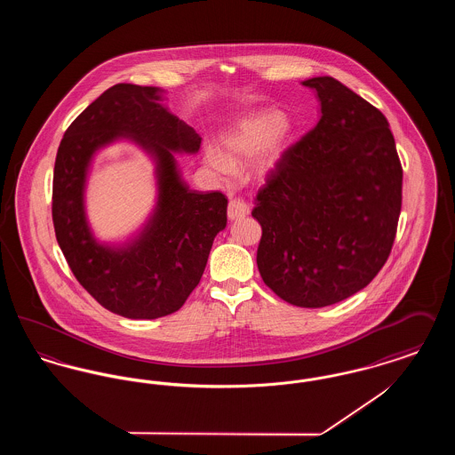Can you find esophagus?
<instances>
[{"label": "esophagus", "mask_w": 455, "mask_h": 455, "mask_svg": "<svg viewBox=\"0 0 455 455\" xmlns=\"http://www.w3.org/2000/svg\"><path fill=\"white\" fill-rule=\"evenodd\" d=\"M251 213L249 210V204L242 199H232L228 203V218L230 220H242V218L247 217Z\"/></svg>", "instance_id": "esophagus-1"}]
</instances>
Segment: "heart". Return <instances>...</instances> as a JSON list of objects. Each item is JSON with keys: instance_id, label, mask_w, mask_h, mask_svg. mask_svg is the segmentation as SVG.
Returning <instances> with one entry per match:
<instances>
[{"instance_id": "1", "label": "heart", "mask_w": 455, "mask_h": 455, "mask_svg": "<svg viewBox=\"0 0 455 455\" xmlns=\"http://www.w3.org/2000/svg\"><path fill=\"white\" fill-rule=\"evenodd\" d=\"M288 126L276 110H254L240 117L234 130L221 141V153H206L208 164L220 173H228L238 160L256 153V167L260 172L271 171L282 158Z\"/></svg>"}]
</instances>
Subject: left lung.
Here are the masks:
<instances>
[{
  "mask_svg": "<svg viewBox=\"0 0 455 455\" xmlns=\"http://www.w3.org/2000/svg\"><path fill=\"white\" fill-rule=\"evenodd\" d=\"M321 119L283 153L256 196L260 278L284 302L319 308L371 282L389 258L403 167L386 116L332 76L302 82Z\"/></svg>",
  "mask_w": 455,
  "mask_h": 455,
  "instance_id": "obj_1",
  "label": "left lung"
}]
</instances>
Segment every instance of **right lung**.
I'll return each instance as SVG.
<instances>
[{
	"label": "right lung",
	"mask_w": 455,
	"mask_h": 455,
	"mask_svg": "<svg viewBox=\"0 0 455 455\" xmlns=\"http://www.w3.org/2000/svg\"><path fill=\"white\" fill-rule=\"evenodd\" d=\"M164 90L117 84L66 130L52 179V221L75 278L110 312L156 319L177 312L201 280L228 199L189 189L173 153H197L201 138L162 104ZM130 139L156 162L157 204L140 232L123 244L99 243L84 212L92 155Z\"/></svg>",
	"instance_id": "1"
}]
</instances>
